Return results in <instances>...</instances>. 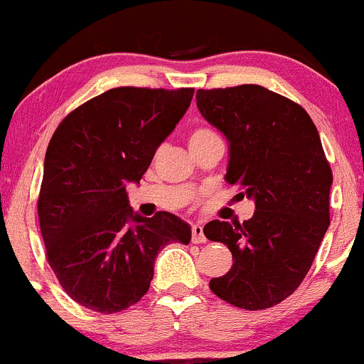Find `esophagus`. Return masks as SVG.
Returning a JSON list of instances; mask_svg holds the SVG:
<instances>
[{"label": "esophagus", "instance_id": "esophagus-1", "mask_svg": "<svg viewBox=\"0 0 364 364\" xmlns=\"http://www.w3.org/2000/svg\"><path fill=\"white\" fill-rule=\"evenodd\" d=\"M191 241L193 243H205L207 237L203 235V228L200 224L191 225Z\"/></svg>", "mask_w": 364, "mask_h": 364}]
</instances>
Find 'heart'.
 Masks as SVG:
<instances>
[{
  "instance_id": "obj_1",
  "label": "heart",
  "mask_w": 364,
  "mask_h": 364,
  "mask_svg": "<svg viewBox=\"0 0 364 364\" xmlns=\"http://www.w3.org/2000/svg\"><path fill=\"white\" fill-rule=\"evenodd\" d=\"M212 135H215V133H212L210 129H207V128H198V129H195L193 133H191L190 141L203 140V139H207V136H212Z\"/></svg>"
}]
</instances>
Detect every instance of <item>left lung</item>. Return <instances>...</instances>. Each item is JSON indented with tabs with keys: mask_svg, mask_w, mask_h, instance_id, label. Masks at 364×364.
<instances>
[{
	"mask_svg": "<svg viewBox=\"0 0 364 364\" xmlns=\"http://www.w3.org/2000/svg\"><path fill=\"white\" fill-rule=\"evenodd\" d=\"M196 106L229 144L225 181L255 202L243 224L203 228L235 262L208 286L243 310L270 308L298 289L330 225L332 171L320 135L299 104L262 85L200 89Z\"/></svg>",
	"mask_w": 364,
	"mask_h": 364,
	"instance_id": "1",
	"label": "left lung"
}]
</instances>
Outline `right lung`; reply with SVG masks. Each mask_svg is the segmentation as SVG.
<instances>
[{
  "label": "right lung",
  "mask_w": 364,
  "mask_h": 364,
  "mask_svg": "<svg viewBox=\"0 0 364 364\" xmlns=\"http://www.w3.org/2000/svg\"><path fill=\"white\" fill-rule=\"evenodd\" d=\"M193 92L111 89L70 112L49 141L37 202L41 232L63 289L89 310L116 313L140 301L157 253L190 243V224L178 215L133 212L127 185H139Z\"/></svg>",
  "instance_id": "add662e5"
}]
</instances>
